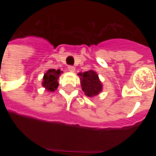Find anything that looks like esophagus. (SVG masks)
<instances>
[{"instance_id": "esophagus-1", "label": "esophagus", "mask_w": 156, "mask_h": 156, "mask_svg": "<svg viewBox=\"0 0 156 156\" xmlns=\"http://www.w3.org/2000/svg\"><path fill=\"white\" fill-rule=\"evenodd\" d=\"M68 69L69 70L70 72H74L75 71V67L73 66H68Z\"/></svg>"}]
</instances>
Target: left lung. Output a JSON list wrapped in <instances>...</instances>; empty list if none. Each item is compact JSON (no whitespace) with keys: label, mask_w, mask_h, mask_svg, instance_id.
Here are the masks:
<instances>
[{"label":"left lung","mask_w":156,"mask_h":156,"mask_svg":"<svg viewBox=\"0 0 156 156\" xmlns=\"http://www.w3.org/2000/svg\"><path fill=\"white\" fill-rule=\"evenodd\" d=\"M82 90L88 97H93L101 91L102 85L101 83L97 73L94 71L84 72L80 73Z\"/></svg>","instance_id":"obj_1"}]
</instances>
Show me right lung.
<instances>
[{
    "instance_id": "add662e5",
    "label": "right lung",
    "mask_w": 156,
    "mask_h": 156,
    "mask_svg": "<svg viewBox=\"0 0 156 156\" xmlns=\"http://www.w3.org/2000/svg\"><path fill=\"white\" fill-rule=\"evenodd\" d=\"M62 72H61L59 69L55 70L51 69L48 70L43 78L44 80L42 83L43 86L50 91H54L55 90H56V88L58 86V76Z\"/></svg>"
}]
</instances>
